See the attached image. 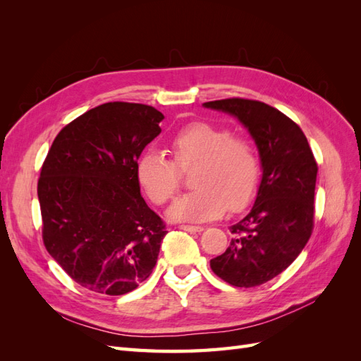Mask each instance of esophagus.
Returning a JSON list of instances; mask_svg holds the SVG:
<instances>
[{"label": "esophagus", "instance_id": "34e87169", "mask_svg": "<svg viewBox=\"0 0 361 361\" xmlns=\"http://www.w3.org/2000/svg\"><path fill=\"white\" fill-rule=\"evenodd\" d=\"M179 228H182V231L191 232V233H200L203 231V227H200V226H188V224H180Z\"/></svg>", "mask_w": 361, "mask_h": 361}]
</instances>
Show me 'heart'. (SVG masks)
<instances>
[{
	"label": "heart",
	"mask_w": 361,
	"mask_h": 361,
	"mask_svg": "<svg viewBox=\"0 0 361 361\" xmlns=\"http://www.w3.org/2000/svg\"><path fill=\"white\" fill-rule=\"evenodd\" d=\"M173 161L157 150L141 154L135 176L155 204L173 199L180 188V171L192 167L194 191L169 209L176 221H207L228 206L241 211L255 199L260 182V158L253 141L209 122H191L173 134L169 143Z\"/></svg>",
	"instance_id": "b5f03b06"
}]
</instances>
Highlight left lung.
Returning <instances> with one entry per match:
<instances>
[{"label": "left lung", "mask_w": 361, "mask_h": 361, "mask_svg": "<svg viewBox=\"0 0 361 361\" xmlns=\"http://www.w3.org/2000/svg\"><path fill=\"white\" fill-rule=\"evenodd\" d=\"M203 105L239 118L264 169L253 207L231 226V245L211 268L232 286H260L281 274L309 241L318 164L301 128L277 108L243 97Z\"/></svg>", "instance_id": "1"}]
</instances>
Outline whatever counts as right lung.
<instances>
[{
	"instance_id": "obj_1",
	"label": "right lung",
	"mask_w": 361,
	"mask_h": 361,
	"mask_svg": "<svg viewBox=\"0 0 361 361\" xmlns=\"http://www.w3.org/2000/svg\"><path fill=\"white\" fill-rule=\"evenodd\" d=\"M162 118L150 105L102 104L64 126L43 161V244L85 289L128 293L157 265L166 223L141 197L135 166Z\"/></svg>"
}]
</instances>
